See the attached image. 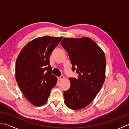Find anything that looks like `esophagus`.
I'll list each match as a JSON object with an SVG mask.
<instances>
[{
  "instance_id": "obj_1",
  "label": "esophagus",
  "mask_w": 129,
  "mask_h": 129,
  "mask_svg": "<svg viewBox=\"0 0 129 129\" xmlns=\"http://www.w3.org/2000/svg\"><path fill=\"white\" fill-rule=\"evenodd\" d=\"M63 79H64V76L63 75H61L60 76H58V77H57V79H58L59 80H62Z\"/></svg>"
}]
</instances>
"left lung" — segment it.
Masks as SVG:
<instances>
[{
  "instance_id": "1",
  "label": "left lung",
  "mask_w": 129,
  "mask_h": 129,
  "mask_svg": "<svg viewBox=\"0 0 129 129\" xmlns=\"http://www.w3.org/2000/svg\"><path fill=\"white\" fill-rule=\"evenodd\" d=\"M61 44L69 55L77 78H69L70 87L64 92L65 105L72 110L88 105L99 92L105 79L106 59L103 51L89 38H64Z\"/></svg>"
}]
</instances>
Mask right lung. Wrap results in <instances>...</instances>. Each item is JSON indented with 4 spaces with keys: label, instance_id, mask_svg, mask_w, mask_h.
Wrapping results in <instances>:
<instances>
[{
    "label": "right lung",
    "instance_id": "1",
    "mask_svg": "<svg viewBox=\"0 0 129 129\" xmlns=\"http://www.w3.org/2000/svg\"><path fill=\"white\" fill-rule=\"evenodd\" d=\"M63 37L35 38L24 46L15 63V78L21 91L37 106L47 102L57 78L51 73L49 57Z\"/></svg>",
    "mask_w": 129,
    "mask_h": 129
}]
</instances>
